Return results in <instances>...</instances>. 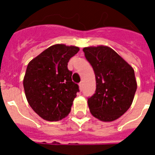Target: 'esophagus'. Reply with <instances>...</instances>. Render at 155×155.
Returning a JSON list of instances; mask_svg holds the SVG:
<instances>
[{"mask_svg": "<svg viewBox=\"0 0 155 155\" xmlns=\"http://www.w3.org/2000/svg\"><path fill=\"white\" fill-rule=\"evenodd\" d=\"M79 87H80V91H82V89H83V83H80V84H79Z\"/></svg>", "mask_w": 155, "mask_h": 155, "instance_id": "esophagus-1", "label": "esophagus"}]
</instances>
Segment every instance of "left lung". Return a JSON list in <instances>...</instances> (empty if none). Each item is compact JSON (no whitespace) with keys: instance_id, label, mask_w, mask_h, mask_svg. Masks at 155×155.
<instances>
[{"instance_id":"8db88e82","label":"left lung","mask_w":155,"mask_h":155,"mask_svg":"<svg viewBox=\"0 0 155 155\" xmlns=\"http://www.w3.org/2000/svg\"><path fill=\"white\" fill-rule=\"evenodd\" d=\"M96 75L97 89L87 99L90 113L102 121H113L130 108L137 90L134 70L107 46L83 49Z\"/></svg>"}]
</instances>
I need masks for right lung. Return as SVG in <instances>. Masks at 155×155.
Segmentation results:
<instances>
[{"label":"right lung","mask_w":155,"mask_h":155,"mask_svg":"<svg viewBox=\"0 0 155 155\" xmlns=\"http://www.w3.org/2000/svg\"><path fill=\"white\" fill-rule=\"evenodd\" d=\"M80 48L55 44L30 61L23 79L25 97L33 110L48 121H58L71 112L79 86L71 80L68 63Z\"/></svg>","instance_id":"right-lung-1"}]
</instances>
